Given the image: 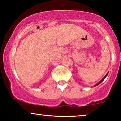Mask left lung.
Wrapping results in <instances>:
<instances>
[{"label":"left lung","mask_w":121,"mask_h":121,"mask_svg":"<svg viewBox=\"0 0 121 121\" xmlns=\"http://www.w3.org/2000/svg\"><path fill=\"white\" fill-rule=\"evenodd\" d=\"M108 73H107V74H106V75H105V76H104V78H103V79H102L101 80H100V81H99V82H98V83H97V84H95V85H94V87H95V86H98V84H100V83H101V82H103V80H104L105 79V78H106V77L107 76V75H108Z\"/></svg>","instance_id":"8db88e82"}]
</instances>
